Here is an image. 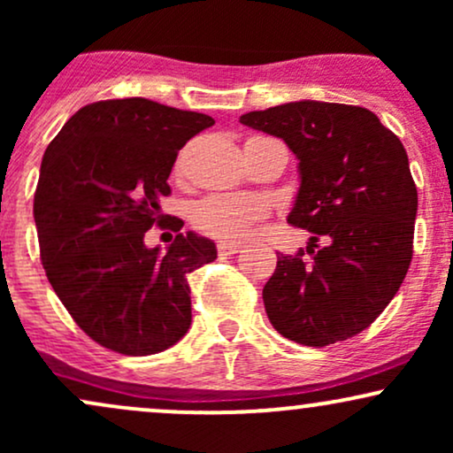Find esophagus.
<instances>
[{"instance_id":"esophagus-1","label":"esophagus","mask_w":453,"mask_h":453,"mask_svg":"<svg viewBox=\"0 0 453 453\" xmlns=\"http://www.w3.org/2000/svg\"><path fill=\"white\" fill-rule=\"evenodd\" d=\"M241 244L238 242H227V241H221L219 244H217V251H219V256H234V253L241 251Z\"/></svg>"}]
</instances>
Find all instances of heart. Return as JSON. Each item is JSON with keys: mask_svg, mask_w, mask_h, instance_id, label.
<instances>
[{"mask_svg": "<svg viewBox=\"0 0 453 453\" xmlns=\"http://www.w3.org/2000/svg\"><path fill=\"white\" fill-rule=\"evenodd\" d=\"M264 215L266 206L256 196L215 194L194 206V226L209 236L236 241Z\"/></svg>", "mask_w": 453, "mask_h": 453, "instance_id": "obj_1", "label": "heart"}]
</instances>
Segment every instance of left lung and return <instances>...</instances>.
I'll return each mask as SVG.
<instances>
[{
    "mask_svg": "<svg viewBox=\"0 0 453 453\" xmlns=\"http://www.w3.org/2000/svg\"><path fill=\"white\" fill-rule=\"evenodd\" d=\"M241 123L285 140L298 157L288 221L313 234L311 257L304 249L280 253L264 285L270 324L309 347L360 334L396 296L413 257L418 187L403 142L375 112L347 104L289 102Z\"/></svg>",
    "mask_w": 453,
    "mask_h": 453,
    "instance_id": "obj_1",
    "label": "left lung"
}]
</instances>
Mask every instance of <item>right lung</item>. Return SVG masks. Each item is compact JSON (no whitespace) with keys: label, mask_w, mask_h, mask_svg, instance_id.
<instances>
[{"label":"right lung","mask_w":453,"mask_h":453,"mask_svg":"<svg viewBox=\"0 0 453 453\" xmlns=\"http://www.w3.org/2000/svg\"><path fill=\"white\" fill-rule=\"evenodd\" d=\"M215 126L202 112L126 97L82 106L44 150L34 196L40 259L78 326L106 349L150 356L191 326L187 274L217 257L215 242L164 221L159 197L179 150ZM179 231L165 252L143 234Z\"/></svg>","instance_id":"obj_1"}]
</instances>
